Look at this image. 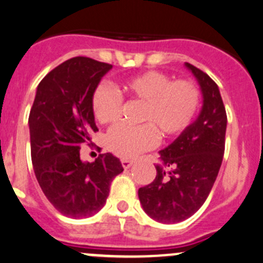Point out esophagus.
<instances>
[{
  "mask_svg": "<svg viewBox=\"0 0 263 263\" xmlns=\"http://www.w3.org/2000/svg\"><path fill=\"white\" fill-rule=\"evenodd\" d=\"M121 165L124 169H129V167H132V165H133V161H132V160H127V159H122Z\"/></svg>",
  "mask_w": 263,
  "mask_h": 263,
  "instance_id": "esophagus-1",
  "label": "esophagus"
}]
</instances>
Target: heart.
<instances>
[{
	"mask_svg": "<svg viewBox=\"0 0 263 263\" xmlns=\"http://www.w3.org/2000/svg\"><path fill=\"white\" fill-rule=\"evenodd\" d=\"M137 99L143 107L139 126L116 125L106 137V146L112 154L133 159L148 151L161 138L179 136L191 125L201 101L200 89L190 80H173L159 71H147L127 77L115 85L102 82L91 96V111L101 124H111L117 119L122 99Z\"/></svg>",
	"mask_w": 263,
	"mask_h": 263,
	"instance_id": "obj_1",
	"label": "heart"
}]
</instances>
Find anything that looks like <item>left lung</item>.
Here are the masks:
<instances>
[{"label":"left lung","mask_w":263,"mask_h":263,"mask_svg":"<svg viewBox=\"0 0 263 263\" xmlns=\"http://www.w3.org/2000/svg\"><path fill=\"white\" fill-rule=\"evenodd\" d=\"M186 67L197 79L202 108L194 124L160 151L156 177L138 190L144 212L162 223L190 218L205 202L216 182L224 154L227 115L216 82L192 64Z\"/></svg>","instance_id":"obj_1"}]
</instances>
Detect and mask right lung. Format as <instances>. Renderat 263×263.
<instances>
[{
  "label": "right lung",
  "instance_id": "add662e5",
  "mask_svg": "<svg viewBox=\"0 0 263 263\" xmlns=\"http://www.w3.org/2000/svg\"><path fill=\"white\" fill-rule=\"evenodd\" d=\"M111 64L74 57L55 67L37 86L29 112L31 156L40 187L59 213L84 218L102 209L111 182L124 171L112 154L80 159L81 144L97 132L92 91Z\"/></svg>",
  "mask_w": 263,
  "mask_h": 263
}]
</instances>
